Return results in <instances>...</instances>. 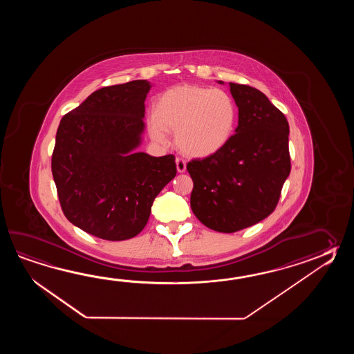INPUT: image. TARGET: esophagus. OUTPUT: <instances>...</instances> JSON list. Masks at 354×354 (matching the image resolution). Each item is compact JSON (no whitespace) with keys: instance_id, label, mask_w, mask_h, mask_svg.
I'll return each mask as SVG.
<instances>
[{"instance_id":"34e87169","label":"esophagus","mask_w":354,"mask_h":354,"mask_svg":"<svg viewBox=\"0 0 354 354\" xmlns=\"http://www.w3.org/2000/svg\"><path fill=\"white\" fill-rule=\"evenodd\" d=\"M176 167H177V171L182 174V172H185L186 171V160L183 158H180V157H177L176 158Z\"/></svg>"}]
</instances>
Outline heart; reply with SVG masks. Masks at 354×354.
<instances>
[{
  "label": "heart",
  "instance_id": "1",
  "mask_svg": "<svg viewBox=\"0 0 354 354\" xmlns=\"http://www.w3.org/2000/svg\"><path fill=\"white\" fill-rule=\"evenodd\" d=\"M236 118V105L225 91L180 84L158 98L149 130L158 143L168 142V130L176 131V144L182 153L207 157L230 140Z\"/></svg>",
  "mask_w": 354,
  "mask_h": 354
}]
</instances>
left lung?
Listing matches in <instances>:
<instances>
[{
  "label": "left lung",
  "instance_id": "obj_1",
  "mask_svg": "<svg viewBox=\"0 0 354 354\" xmlns=\"http://www.w3.org/2000/svg\"><path fill=\"white\" fill-rule=\"evenodd\" d=\"M229 86L239 110L235 134L218 153L187 163L191 209L220 233H235L272 214L291 171L286 116L254 87Z\"/></svg>",
  "mask_w": 354,
  "mask_h": 354
}]
</instances>
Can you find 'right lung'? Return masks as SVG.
Instances as JSON below:
<instances>
[{
    "label": "right lung",
    "mask_w": 354,
    "mask_h": 354,
    "mask_svg": "<svg viewBox=\"0 0 354 354\" xmlns=\"http://www.w3.org/2000/svg\"><path fill=\"white\" fill-rule=\"evenodd\" d=\"M149 90L143 80L102 87L57 130L52 174L60 207L73 225L105 241L140 233L154 198L177 174L174 154L134 151Z\"/></svg>",
    "instance_id": "add662e5"
}]
</instances>
